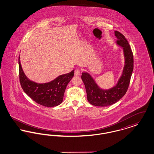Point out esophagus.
Instances as JSON below:
<instances>
[{"instance_id":"esophagus-1","label":"esophagus","mask_w":154,"mask_h":154,"mask_svg":"<svg viewBox=\"0 0 154 154\" xmlns=\"http://www.w3.org/2000/svg\"><path fill=\"white\" fill-rule=\"evenodd\" d=\"M81 73V71L80 69H75V71H74V74H75V75H80Z\"/></svg>"}]
</instances>
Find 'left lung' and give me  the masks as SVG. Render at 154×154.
<instances>
[{"instance_id": "left-lung-1", "label": "left lung", "mask_w": 154, "mask_h": 154, "mask_svg": "<svg viewBox=\"0 0 154 154\" xmlns=\"http://www.w3.org/2000/svg\"><path fill=\"white\" fill-rule=\"evenodd\" d=\"M115 35L117 37V44L123 47L125 58L123 73L117 85L109 90H103L98 87L89 74L82 73L81 76L85 87L88 101L95 106L106 107L117 102L125 95L130 84L134 63L133 52L128 40L121 33L116 30Z\"/></svg>"}]
</instances>
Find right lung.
<instances>
[{
	"label": "right lung",
	"mask_w": 154,
	"mask_h": 154,
	"mask_svg": "<svg viewBox=\"0 0 154 154\" xmlns=\"http://www.w3.org/2000/svg\"><path fill=\"white\" fill-rule=\"evenodd\" d=\"M19 79L21 86L26 95L37 103L45 107L58 106L63 101L66 86L74 75V70L61 75L54 80L45 84H38L29 80L22 70L20 57Z\"/></svg>",
	"instance_id": "obj_1"
}]
</instances>
